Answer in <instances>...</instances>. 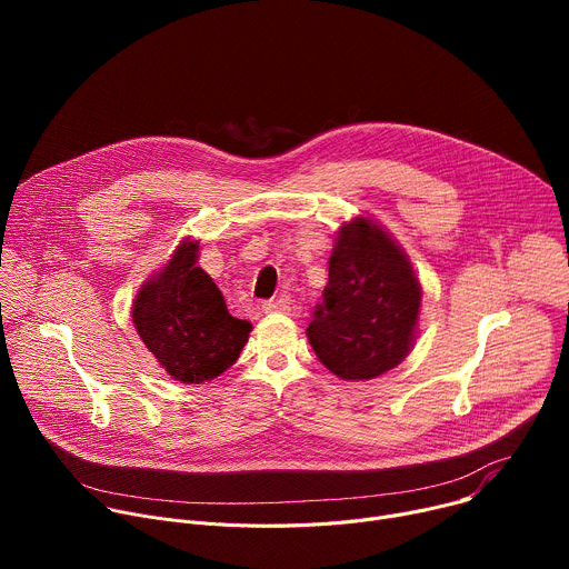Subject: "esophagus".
Returning a JSON list of instances; mask_svg holds the SVG:
<instances>
[{"mask_svg":"<svg viewBox=\"0 0 569 569\" xmlns=\"http://www.w3.org/2000/svg\"><path fill=\"white\" fill-rule=\"evenodd\" d=\"M261 308H263L266 312H286L290 306H288V301H283V299H266V301L261 303Z\"/></svg>","mask_w":569,"mask_h":569,"instance_id":"1","label":"esophagus"}]
</instances>
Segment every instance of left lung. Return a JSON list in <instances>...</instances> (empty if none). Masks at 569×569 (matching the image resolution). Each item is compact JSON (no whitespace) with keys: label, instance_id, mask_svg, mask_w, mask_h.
<instances>
[{"label":"left lung","instance_id":"1","mask_svg":"<svg viewBox=\"0 0 569 569\" xmlns=\"http://www.w3.org/2000/svg\"><path fill=\"white\" fill-rule=\"evenodd\" d=\"M321 297L306 333L329 371L342 380H371L408 356L421 286L378 224L356 218L342 227Z\"/></svg>","mask_w":569,"mask_h":569}]
</instances>
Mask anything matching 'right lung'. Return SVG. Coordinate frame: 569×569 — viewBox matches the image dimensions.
I'll return each mask as SVG.
<instances>
[{"mask_svg":"<svg viewBox=\"0 0 569 569\" xmlns=\"http://www.w3.org/2000/svg\"><path fill=\"white\" fill-rule=\"evenodd\" d=\"M196 259L198 242H182L132 306L137 333L148 351L169 376L189 385L229 369L252 331L250 321L229 315L222 292Z\"/></svg>","mask_w":569,"mask_h":569,"instance_id":"add662e5","label":"right lung"}]
</instances>
